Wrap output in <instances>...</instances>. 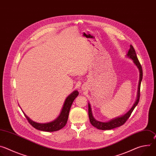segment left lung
I'll return each mask as SVG.
<instances>
[{
  "mask_svg": "<svg viewBox=\"0 0 156 156\" xmlns=\"http://www.w3.org/2000/svg\"><path fill=\"white\" fill-rule=\"evenodd\" d=\"M126 56L133 60V63L135 64V65L139 69L140 73L136 101H135L134 105H133V107L131 108V109L125 115L120 116V117H116L115 119H113L107 122H102L96 120L94 118V117L93 115V113H92L91 108V105L90 104V103H89L88 104V115H89V118H90V122L93 126H94V127L97 128L99 129H102V130L111 129H113V128H117V127L123 125L126 122V120L128 119V118L130 117L133 110H134V108H135V107L138 105V104L139 102L140 98V86H141V81L143 79L142 66L138 59L135 50L131 45H130V48L128 52V54H126Z\"/></svg>",
  "mask_w": 156,
  "mask_h": 156,
  "instance_id": "1",
  "label": "left lung"
}]
</instances>
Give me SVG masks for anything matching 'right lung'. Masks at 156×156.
Masks as SVG:
<instances>
[{
    "mask_svg": "<svg viewBox=\"0 0 156 156\" xmlns=\"http://www.w3.org/2000/svg\"><path fill=\"white\" fill-rule=\"evenodd\" d=\"M78 91L76 90L72 93L67 98H66L59 116L55 120L51 122L46 123H37L31 120L24 112L23 114L28 122L37 129L49 132L58 131L62 129L63 127H64L66 122H67L71 106L72 105L73 101L78 96Z\"/></svg>",
    "mask_w": 156,
    "mask_h": 156,
    "instance_id": "obj_1",
    "label": "right lung"
}]
</instances>
